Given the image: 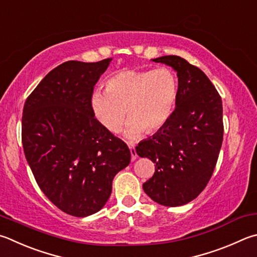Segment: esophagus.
<instances>
[{"label":"esophagus","mask_w":257,"mask_h":257,"mask_svg":"<svg viewBox=\"0 0 257 257\" xmlns=\"http://www.w3.org/2000/svg\"><path fill=\"white\" fill-rule=\"evenodd\" d=\"M129 149H130V154H132V161H135L137 158V153H136V149H135V145L129 144Z\"/></svg>","instance_id":"esophagus-1"}]
</instances>
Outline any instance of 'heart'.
Listing matches in <instances>:
<instances>
[{"instance_id":"heart-1","label":"heart","mask_w":257,"mask_h":257,"mask_svg":"<svg viewBox=\"0 0 257 257\" xmlns=\"http://www.w3.org/2000/svg\"><path fill=\"white\" fill-rule=\"evenodd\" d=\"M176 99L177 81L170 69L125 68L106 81L105 90L93 92L91 106L109 132L119 129L127 109L124 134L135 138L143 130L152 134L161 129L173 112Z\"/></svg>"}]
</instances>
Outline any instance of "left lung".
<instances>
[{"label": "left lung", "mask_w": 257, "mask_h": 257, "mask_svg": "<svg viewBox=\"0 0 257 257\" xmlns=\"http://www.w3.org/2000/svg\"><path fill=\"white\" fill-rule=\"evenodd\" d=\"M153 62L173 67L179 87L170 119L136 147L156 164L143 189L162 206H183L202 192L216 167L223 137L221 97L206 74L180 56Z\"/></svg>", "instance_id": "1"}]
</instances>
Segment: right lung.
I'll use <instances>...</instances> for the list:
<instances>
[{"mask_svg": "<svg viewBox=\"0 0 257 257\" xmlns=\"http://www.w3.org/2000/svg\"><path fill=\"white\" fill-rule=\"evenodd\" d=\"M110 62L60 64L23 106V151L37 184L56 207L74 217L103 208L113 177L132 157L127 144L102 127L91 106L94 85Z\"/></svg>", "mask_w": 257, "mask_h": 257, "instance_id": "add662e5", "label": "right lung"}]
</instances>
